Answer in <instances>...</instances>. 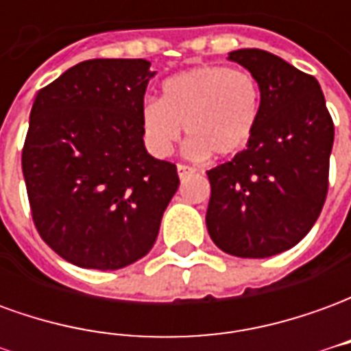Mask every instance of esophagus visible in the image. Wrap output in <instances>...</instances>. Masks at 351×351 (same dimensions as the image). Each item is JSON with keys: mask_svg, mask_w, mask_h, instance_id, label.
<instances>
[{"mask_svg": "<svg viewBox=\"0 0 351 351\" xmlns=\"http://www.w3.org/2000/svg\"><path fill=\"white\" fill-rule=\"evenodd\" d=\"M176 171H178V176H180V178H188V176L195 173L190 165H184V163H178V165H176Z\"/></svg>", "mask_w": 351, "mask_h": 351, "instance_id": "34e87169", "label": "esophagus"}]
</instances>
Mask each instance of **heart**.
<instances>
[{
  "label": "heart",
  "mask_w": 351,
  "mask_h": 351,
  "mask_svg": "<svg viewBox=\"0 0 351 351\" xmlns=\"http://www.w3.org/2000/svg\"><path fill=\"white\" fill-rule=\"evenodd\" d=\"M259 86L244 69L201 65L171 77L161 99H146L141 122L148 148L167 156L180 137H190L191 158L235 156L248 145L258 125Z\"/></svg>",
  "instance_id": "obj_1"
}]
</instances>
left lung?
Returning a JSON list of instances; mask_svg holds the SVG:
<instances>
[{
    "label": "left lung",
    "mask_w": 351,
    "mask_h": 351,
    "mask_svg": "<svg viewBox=\"0 0 351 351\" xmlns=\"http://www.w3.org/2000/svg\"><path fill=\"white\" fill-rule=\"evenodd\" d=\"M259 84L246 150L206 171V229L220 250L269 258L301 243L324 208L335 125L312 75L259 49L229 52Z\"/></svg>",
    "instance_id": "left-lung-1"
}]
</instances>
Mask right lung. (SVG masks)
Returning a JSON list of instances; mask_svg holds the SVG:
<instances>
[{
  "mask_svg": "<svg viewBox=\"0 0 351 351\" xmlns=\"http://www.w3.org/2000/svg\"><path fill=\"white\" fill-rule=\"evenodd\" d=\"M146 60H86L37 92L22 148L32 218L60 258L114 271L146 256L178 190L146 152Z\"/></svg>",
  "mask_w": 351,
  "mask_h": 351,
  "instance_id": "right-lung-1",
  "label": "right lung"
}]
</instances>
